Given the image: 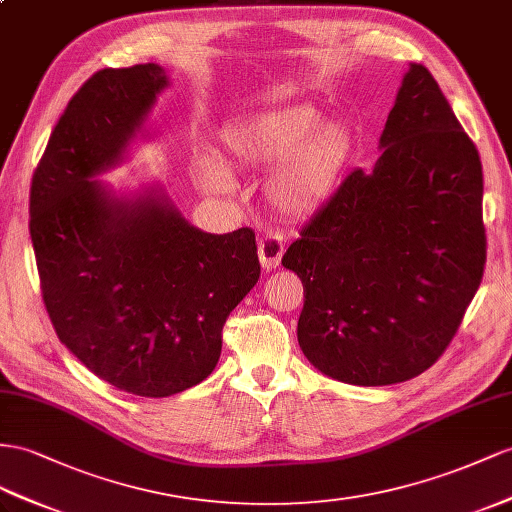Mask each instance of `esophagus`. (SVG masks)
Instances as JSON below:
<instances>
[{
    "mask_svg": "<svg viewBox=\"0 0 512 512\" xmlns=\"http://www.w3.org/2000/svg\"><path fill=\"white\" fill-rule=\"evenodd\" d=\"M257 253H259V264L266 272L274 270L281 264V257H283V240L281 235L277 233H268L264 238L259 240L257 246Z\"/></svg>",
    "mask_w": 512,
    "mask_h": 512,
    "instance_id": "1",
    "label": "esophagus"
}]
</instances>
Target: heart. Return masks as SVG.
<instances>
[{
	"label": "heart",
	"instance_id": "heart-1",
	"mask_svg": "<svg viewBox=\"0 0 512 512\" xmlns=\"http://www.w3.org/2000/svg\"><path fill=\"white\" fill-rule=\"evenodd\" d=\"M222 153L240 168L264 170V199L283 218L303 220L333 201L355 157L357 140L344 123H324V112L311 103H287L240 114L220 129ZM201 186L227 192L233 179L216 155L196 164Z\"/></svg>",
	"mask_w": 512,
	"mask_h": 512
}]
</instances>
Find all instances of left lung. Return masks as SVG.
Returning <instances> with one entry per match:
<instances>
[{"label": "left lung", "mask_w": 512, "mask_h": 512, "mask_svg": "<svg viewBox=\"0 0 512 512\" xmlns=\"http://www.w3.org/2000/svg\"><path fill=\"white\" fill-rule=\"evenodd\" d=\"M370 173L355 170L290 244L305 307L298 344L324 376L409 381L448 348L482 281V164L422 64L411 62Z\"/></svg>", "instance_id": "8db88e82"}]
</instances>
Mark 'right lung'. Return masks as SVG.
Instances as JSON below:
<instances>
[{"label":"right lung","instance_id":"right-lung-1","mask_svg":"<svg viewBox=\"0 0 512 512\" xmlns=\"http://www.w3.org/2000/svg\"><path fill=\"white\" fill-rule=\"evenodd\" d=\"M170 75L103 69L51 131L30 190V235L60 342L116 389L168 398L214 372L220 331L259 279L255 233H207L164 183L97 179L149 140Z\"/></svg>","mask_w":512,"mask_h":512}]
</instances>
